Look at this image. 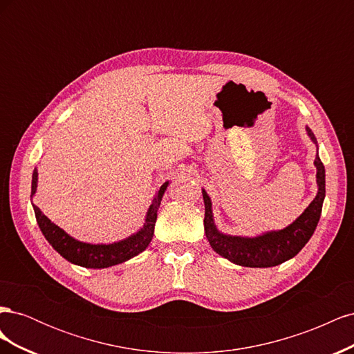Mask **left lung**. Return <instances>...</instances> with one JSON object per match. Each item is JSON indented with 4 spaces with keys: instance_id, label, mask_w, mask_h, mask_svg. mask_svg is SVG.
Returning <instances> with one entry per match:
<instances>
[{
    "instance_id": "8db88e82",
    "label": "left lung",
    "mask_w": 354,
    "mask_h": 354,
    "mask_svg": "<svg viewBox=\"0 0 354 354\" xmlns=\"http://www.w3.org/2000/svg\"><path fill=\"white\" fill-rule=\"evenodd\" d=\"M307 134L313 143L317 145L316 137L308 127ZM315 167L317 169L316 178L319 189L312 203L301 216L283 230L269 232L257 238L229 236V234L220 233L214 224L211 199L207 192L202 189L203 203H205L203 227H205V234L211 248L224 259L243 267H273L295 257L312 238L320 214H322V203L325 199V167L317 155L315 159Z\"/></svg>"
}]
</instances>
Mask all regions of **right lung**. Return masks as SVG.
I'll return each mask as SVG.
<instances>
[{
  "instance_id": "obj_1",
  "label": "right lung",
  "mask_w": 354,
  "mask_h": 354,
  "mask_svg": "<svg viewBox=\"0 0 354 354\" xmlns=\"http://www.w3.org/2000/svg\"><path fill=\"white\" fill-rule=\"evenodd\" d=\"M37 181L38 173L37 169H34V174H32L30 195L35 194ZM167 186L168 181H165V183L159 187L152 205L147 211L145 226L136 234H133V236L109 245H91L73 239L65 230H62L55 223H51L37 205H34V211L42 234H44L50 245L63 257V259H66L73 264L87 267V269H104V267H111L130 260L147 248V245L151 243L153 238L158 208L160 205V201H162Z\"/></svg>"
}]
</instances>
